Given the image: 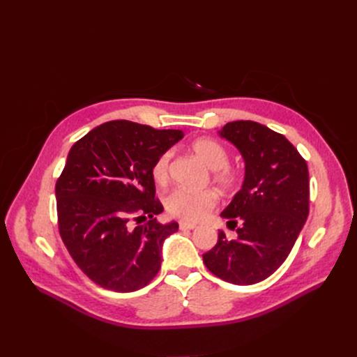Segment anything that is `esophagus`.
I'll list each match as a JSON object with an SVG mask.
<instances>
[{"label":"esophagus","instance_id":"obj_1","mask_svg":"<svg viewBox=\"0 0 357 357\" xmlns=\"http://www.w3.org/2000/svg\"><path fill=\"white\" fill-rule=\"evenodd\" d=\"M178 226H180V229H195V228H197L195 223L185 222V220H181V222L178 223Z\"/></svg>","mask_w":357,"mask_h":357}]
</instances>
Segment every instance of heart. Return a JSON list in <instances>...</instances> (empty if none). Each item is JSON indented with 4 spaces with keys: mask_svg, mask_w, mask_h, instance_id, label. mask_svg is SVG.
Returning <instances> with one entry per match:
<instances>
[{
    "mask_svg": "<svg viewBox=\"0 0 357 357\" xmlns=\"http://www.w3.org/2000/svg\"><path fill=\"white\" fill-rule=\"evenodd\" d=\"M192 150L205 165L213 169V180L223 190H232L240 185V172L229 167V153L226 147L213 138H198L192 143ZM171 152L162 153L153 164L152 177L159 185H164L169 177ZM218 204V195L213 190H190L177 188L165 198L167 211L186 222H198L205 218Z\"/></svg>",
    "mask_w": 357,
    "mask_h": 357,
    "instance_id": "b5f03b06",
    "label": "heart"
}]
</instances>
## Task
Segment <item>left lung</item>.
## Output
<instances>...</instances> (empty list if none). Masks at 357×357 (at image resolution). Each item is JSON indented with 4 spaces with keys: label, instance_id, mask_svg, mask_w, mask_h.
Segmentation results:
<instances>
[{
    "label": "left lung",
    "instance_id": "1",
    "mask_svg": "<svg viewBox=\"0 0 357 357\" xmlns=\"http://www.w3.org/2000/svg\"><path fill=\"white\" fill-rule=\"evenodd\" d=\"M219 135L238 149L245 171L220 213L229 229L236 228L235 238L220 231L202 261L215 277L248 286L275 273L294 247L308 218V167L284 135L257 122H229Z\"/></svg>",
    "mask_w": 357,
    "mask_h": 357
}]
</instances>
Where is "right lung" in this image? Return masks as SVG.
Here are the masks:
<instances>
[{"label":"right lung","mask_w":357,"mask_h":357,"mask_svg":"<svg viewBox=\"0 0 357 357\" xmlns=\"http://www.w3.org/2000/svg\"><path fill=\"white\" fill-rule=\"evenodd\" d=\"M183 135L180 129L112 121L71 147L55 189L59 234L93 283L125 294L158 274L162 245L178 223L156 222L164 207L155 198L152 168Z\"/></svg>","instance_id":"right-lung-1"}]
</instances>
